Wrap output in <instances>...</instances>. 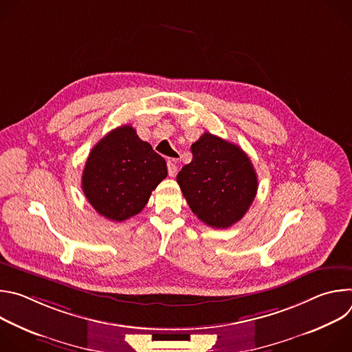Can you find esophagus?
I'll list each match as a JSON object with an SVG mask.
<instances>
[{
    "label": "esophagus",
    "instance_id": "obj_1",
    "mask_svg": "<svg viewBox=\"0 0 352 352\" xmlns=\"http://www.w3.org/2000/svg\"><path fill=\"white\" fill-rule=\"evenodd\" d=\"M167 170H168V175H170V177H175V175H177L178 167L175 166V162H174V160H168V162H167Z\"/></svg>",
    "mask_w": 352,
    "mask_h": 352
}]
</instances>
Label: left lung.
Masks as SVG:
<instances>
[{"label": "left lung", "mask_w": 352, "mask_h": 352, "mask_svg": "<svg viewBox=\"0 0 352 352\" xmlns=\"http://www.w3.org/2000/svg\"><path fill=\"white\" fill-rule=\"evenodd\" d=\"M192 162L182 167L177 182L186 202L213 228H228L252 205L258 177L243 150L205 132L192 146Z\"/></svg>", "instance_id": "obj_1"}]
</instances>
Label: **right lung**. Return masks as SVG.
Listing matches in <instances>:
<instances>
[{
	"instance_id": "obj_1",
	"label": "right lung",
	"mask_w": 352,
	"mask_h": 352,
	"mask_svg": "<svg viewBox=\"0 0 352 352\" xmlns=\"http://www.w3.org/2000/svg\"><path fill=\"white\" fill-rule=\"evenodd\" d=\"M166 177V160L131 125H122L90 150L82 189L98 214L124 221L142 212Z\"/></svg>"
}]
</instances>
